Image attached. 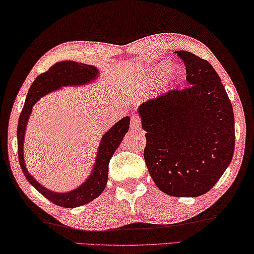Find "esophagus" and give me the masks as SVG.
Segmentation results:
<instances>
[{"instance_id":"esophagus-1","label":"esophagus","mask_w":254,"mask_h":254,"mask_svg":"<svg viewBox=\"0 0 254 254\" xmlns=\"http://www.w3.org/2000/svg\"><path fill=\"white\" fill-rule=\"evenodd\" d=\"M140 117H139L138 115H132L131 116V120H130V127L131 129H133V130H139L140 129Z\"/></svg>"}]
</instances>
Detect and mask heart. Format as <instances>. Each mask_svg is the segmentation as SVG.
<instances>
[{
    "label": "heart",
    "mask_w": 254,
    "mask_h": 254,
    "mask_svg": "<svg viewBox=\"0 0 254 254\" xmlns=\"http://www.w3.org/2000/svg\"><path fill=\"white\" fill-rule=\"evenodd\" d=\"M168 69H169V64L167 62H163V64H159L157 68H154L153 70L150 71L149 73H147V75L142 79V83H141L142 90H146V91L151 90L154 86V84L157 83L159 77L163 73H165V72L168 71ZM177 73H179V71Z\"/></svg>",
    "instance_id": "obj_1"
}]
</instances>
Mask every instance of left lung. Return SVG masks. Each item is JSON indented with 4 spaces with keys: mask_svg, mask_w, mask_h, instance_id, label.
I'll use <instances>...</instances> for the list:
<instances>
[{
    "mask_svg": "<svg viewBox=\"0 0 254 254\" xmlns=\"http://www.w3.org/2000/svg\"><path fill=\"white\" fill-rule=\"evenodd\" d=\"M190 86L170 90L139 107L144 161L163 193L196 197L213 188L235 151V117L219 75L208 61L178 50Z\"/></svg>",
    "mask_w": 254,
    "mask_h": 254,
    "instance_id": "1",
    "label": "left lung"
}]
</instances>
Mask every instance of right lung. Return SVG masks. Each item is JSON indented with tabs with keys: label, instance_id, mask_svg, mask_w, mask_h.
<instances>
[{
	"label": "right lung",
	"instance_id": "right-lung-1",
	"mask_svg": "<svg viewBox=\"0 0 254 254\" xmlns=\"http://www.w3.org/2000/svg\"><path fill=\"white\" fill-rule=\"evenodd\" d=\"M98 70L94 66L81 64V62L71 60L57 62L53 66H50L48 71L36 77L27 93V96H26L25 105L18 118V161L25 178L46 198L56 205L64 207V208H74V207L87 204L102 194L107 183L108 163H110V160L115 150L120 147L125 133L128 131L130 118L128 116L124 117L103 136L100 148H98L94 169H93L89 179L77 189L66 193H55L53 190L45 189L28 173L25 167L23 154L26 125H27L30 113H32L33 105L41 96L48 94L49 92L58 90L62 86L89 83L95 79Z\"/></svg>",
	"mask_w": 254,
	"mask_h": 254
}]
</instances>
